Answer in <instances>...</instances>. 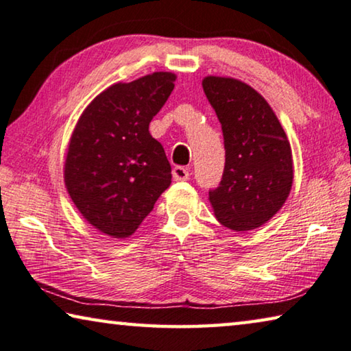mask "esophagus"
<instances>
[{
  "mask_svg": "<svg viewBox=\"0 0 351 351\" xmlns=\"http://www.w3.org/2000/svg\"><path fill=\"white\" fill-rule=\"evenodd\" d=\"M172 179L176 182H185L189 179V171L186 168H183V166H176V168L172 169Z\"/></svg>",
  "mask_w": 351,
  "mask_h": 351,
  "instance_id": "1",
  "label": "esophagus"
}]
</instances>
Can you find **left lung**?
Instances as JSON below:
<instances>
[{
    "instance_id": "8db88e82",
    "label": "left lung",
    "mask_w": 351,
    "mask_h": 351,
    "mask_svg": "<svg viewBox=\"0 0 351 351\" xmlns=\"http://www.w3.org/2000/svg\"><path fill=\"white\" fill-rule=\"evenodd\" d=\"M202 87L222 125L226 166L208 193L216 219L233 232L261 227L288 199L294 166L288 136L267 101L233 77L206 76Z\"/></svg>"
}]
</instances>
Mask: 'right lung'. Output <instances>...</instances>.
<instances>
[{
	"label": "right lung",
	"instance_id": "1",
	"mask_svg": "<svg viewBox=\"0 0 351 351\" xmlns=\"http://www.w3.org/2000/svg\"><path fill=\"white\" fill-rule=\"evenodd\" d=\"M157 71L106 88L80 114L63 166L66 191L84 219L107 237L135 233L171 185L165 149L149 123L174 90Z\"/></svg>",
	"mask_w": 351,
	"mask_h": 351
}]
</instances>
